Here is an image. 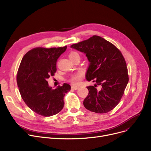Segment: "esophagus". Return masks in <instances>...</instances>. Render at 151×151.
I'll list each match as a JSON object with an SVG mask.
<instances>
[{
	"mask_svg": "<svg viewBox=\"0 0 151 151\" xmlns=\"http://www.w3.org/2000/svg\"><path fill=\"white\" fill-rule=\"evenodd\" d=\"M78 88H79V87H78V86H71V89H75V90H77Z\"/></svg>",
	"mask_w": 151,
	"mask_h": 151,
	"instance_id": "esophagus-1",
	"label": "esophagus"
}]
</instances>
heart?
Instances as JSON below:
<instances>
[{
    "label": "heart",
    "mask_w": 151,
    "mask_h": 151,
    "mask_svg": "<svg viewBox=\"0 0 151 151\" xmlns=\"http://www.w3.org/2000/svg\"><path fill=\"white\" fill-rule=\"evenodd\" d=\"M68 57L70 58V59H73V58L76 57H80V55L76 52H71L69 54ZM83 76V73H81V72H80V73H78L76 74L72 75L70 79V81L73 84H79L80 82L81 81V80Z\"/></svg>",
    "instance_id": "obj_1"
}]
</instances>
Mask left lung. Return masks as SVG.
Segmentation results:
<instances>
[{
	"label": "left lung",
	"instance_id": "obj_1",
	"mask_svg": "<svg viewBox=\"0 0 151 151\" xmlns=\"http://www.w3.org/2000/svg\"><path fill=\"white\" fill-rule=\"evenodd\" d=\"M84 52L90 62L86 78L96 81L87 88L89 93L83 101L86 109L104 114L114 109L120 102L129 81L126 61L121 51L108 41L98 36L71 45ZM101 85V89L95 86Z\"/></svg>",
	"mask_w": 151,
	"mask_h": 151
}]
</instances>
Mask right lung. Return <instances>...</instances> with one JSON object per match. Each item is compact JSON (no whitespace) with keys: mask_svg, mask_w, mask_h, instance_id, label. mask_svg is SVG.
I'll list each match as a JSON object with an SVG mask.
<instances>
[{"mask_svg":"<svg viewBox=\"0 0 151 151\" xmlns=\"http://www.w3.org/2000/svg\"><path fill=\"white\" fill-rule=\"evenodd\" d=\"M67 46L36 47L26 54L17 74V82L23 100L36 114L50 116L60 112L64 106L63 97L71 86L65 83L52 89L47 78L57 71V60Z\"/></svg>","mask_w":151,"mask_h":151,"instance_id":"1","label":"right lung"}]
</instances>
